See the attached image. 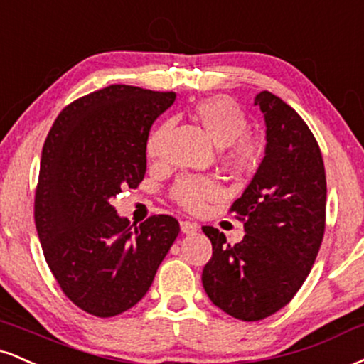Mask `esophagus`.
I'll return each mask as SVG.
<instances>
[{"label": "esophagus", "instance_id": "1", "mask_svg": "<svg viewBox=\"0 0 364 364\" xmlns=\"http://www.w3.org/2000/svg\"><path fill=\"white\" fill-rule=\"evenodd\" d=\"M179 227H181L183 234H186V235L195 234V232L200 229L198 224H195V222H190V220H181L179 222Z\"/></svg>", "mask_w": 364, "mask_h": 364}]
</instances>
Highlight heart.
<instances>
[{
  "instance_id": "obj_1",
  "label": "heart",
  "mask_w": 364,
  "mask_h": 364,
  "mask_svg": "<svg viewBox=\"0 0 364 364\" xmlns=\"http://www.w3.org/2000/svg\"><path fill=\"white\" fill-rule=\"evenodd\" d=\"M193 115L196 122L207 130L213 142L218 147H225L224 161L232 173L242 176L254 171L259 159V147L246 135L249 127L247 117L234 100L227 96H210L195 105ZM169 127V122H166L149 135L146 146L149 157L161 154ZM218 195H220L218 183L200 176L179 179L173 190V198L190 212H200Z\"/></svg>"
}]
</instances>
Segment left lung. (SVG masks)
<instances>
[{
	"label": "left lung",
	"instance_id": "1",
	"mask_svg": "<svg viewBox=\"0 0 364 364\" xmlns=\"http://www.w3.org/2000/svg\"><path fill=\"white\" fill-rule=\"evenodd\" d=\"M266 149L230 212L244 220L235 246L203 227L212 259L201 282L213 305L239 321L269 317L290 301L312 269L326 229V169L314 134L290 105L261 91Z\"/></svg>",
	"mask_w": 364,
	"mask_h": 364
}]
</instances>
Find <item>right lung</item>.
Segmentation results:
<instances>
[{"mask_svg": "<svg viewBox=\"0 0 364 364\" xmlns=\"http://www.w3.org/2000/svg\"><path fill=\"white\" fill-rule=\"evenodd\" d=\"M174 100L173 91L103 87L68 105L43 144L35 193L43 256L65 296L96 317L134 307L179 234L174 217L132 225L110 203L144 179L151 127Z\"/></svg>", "mask_w": 364, "mask_h": 364, "instance_id": "1", "label": "right lung"}]
</instances>
